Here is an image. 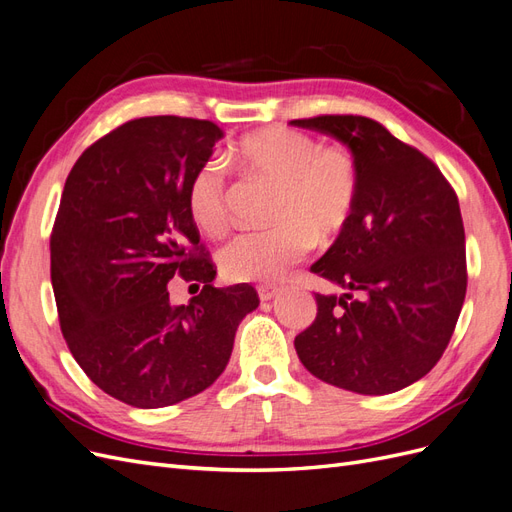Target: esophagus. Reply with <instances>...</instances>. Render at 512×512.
Here are the masks:
<instances>
[{"instance_id": "obj_1", "label": "esophagus", "mask_w": 512, "mask_h": 512, "mask_svg": "<svg viewBox=\"0 0 512 512\" xmlns=\"http://www.w3.org/2000/svg\"><path fill=\"white\" fill-rule=\"evenodd\" d=\"M277 294V288L275 286H258V297L260 301H271Z\"/></svg>"}]
</instances>
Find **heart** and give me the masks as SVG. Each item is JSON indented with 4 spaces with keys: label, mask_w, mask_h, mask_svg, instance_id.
Returning <instances> with one entry per match:
<instances>
[{
    "label": "heart",
    "mask_w": 512,
    "mask_h": 512,
    "mask_svg": "<svg viewBox=\"0 0 512 512\" xmlns=\"http://www.w3.org/2000/svg\"><path fill=\"white\" fill-rule=\"evenodd\" d=\"M232 158L254 175L280 185L269 211L271 228L241 232L218 254L228 282H277L320 241L348 228L361 196V168L344 145H322L312 134L273 126L243 136ZM188 213L205 235L230 222L226 170L218 160L200 164L185 192Z\"/></svg>",
    "instance_id": "obj_1"
}]
</instances>
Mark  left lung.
<instances>
[{
  "mask_svg": "<svg viewBox=\"0 0 512 512\" xmlns=\"http://www.w3.org/2000/svg\"><path fill=\"white\" fill-rule=\"evenodd\" d=\"M346 143L361 168L354 218L312 271L344 288L316 294L294 337L307 371L361 395L406 389L451 342L468 288L466 232L453 185L425 153L361 115L290 121Z\"/></svg>",
  "mask_w": 512,
  "mask_h": 512,
  "instance_id": "1",
  "label": "left lung"
}]
</instances>
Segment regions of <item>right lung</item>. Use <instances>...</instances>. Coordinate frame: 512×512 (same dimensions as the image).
<instances>
[{
    "instance_id": "obj_1",
    "label": "right lung",
    "mask_w": 512,
    "mask_h": 512,
    "mask_svg": "<svg viewBox=\"0 0 512 512\" xmlns=\"http://www.w3.org/2000/svg\"><path fill=\"white\" fill-rule=\"evenodd\" d=\"M222 130L158 115L121 123L72 166L51 232V282L66 344L87 378L134 408L203 393L228 365L258 292L215 288L185 192ZM181 276L204 290L169 303Z\"/></svg>"
}]
</instances>
